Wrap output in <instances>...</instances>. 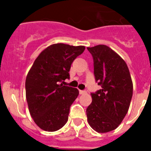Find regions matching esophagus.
Here are the masks:
<instances>
[{
	"mask_svg": "<svg viewBox=\"0 0 151 151\" xmlns=\"http://www.w3.org/2000/svg\"><path fill=\"white\" fill-rule=\"evenodd\" d=\"M85 91H84V90H79V93H80V95H82V94H85Z\"/></svg>",
	"mask_w": 151,
	"mask_h": 151,
	"instance_id": "1",
	"label": "esophagus"
}]
</instances>
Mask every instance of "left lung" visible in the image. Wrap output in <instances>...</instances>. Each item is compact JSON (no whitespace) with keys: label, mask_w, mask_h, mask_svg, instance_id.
<instances>
[{"label":"left lung","mask_w":151,"mask_h":151,"mask_svg":"<svg viewBox=\"0 0 151 151\" xmlns=\"http://www.w3.org/2000/svg\"><path fill=\"white\" fill-rule=\"evenodd\" d=\"M87 49L93 58L95 79L102 88L91 93L88 122L95 131L104 133L117 129L125 117L133 85L126 63L114 51L104 45Z\"/></svg>","instance_id":"1"}]
</instances>
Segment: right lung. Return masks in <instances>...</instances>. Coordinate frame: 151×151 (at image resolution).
<instances>
[{
	"instance_id": "add662e5",
	"label": "right lung",
	"mask_w": 151,
	"mask_h": 151,
	"mask_svg": "<svg viewBox=\"0 0 151 151\" xmlns=\"http://www.w3.org/2000/svg\"><path fill=\"white\" fill-rule=\"evenodd\" d=\"M85 49L81 45H52L40 53L28 72L25 85L29 114L45 131H57L68 121L79 91L59 83L70 78L71 64Z\"/></svg>"
}]
</instances>
